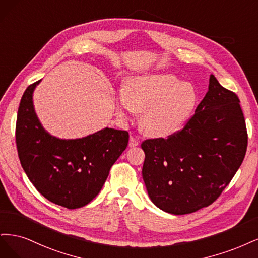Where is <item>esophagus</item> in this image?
Segmentation results:
<instances>
[{
  "mask_svg": "<svg viewBox=\"0 0 258 258\" xmlns=\"http://www.w3.org/2000/svg\"><path fill=\"white\" fill-rule=\"evenodd\" d=\"M139 145V140L137 138H135L134 136H130V143H128V146L131 148H134V147H137Z\"/></svg>",
  "mask_w": 258,
  "mask_h": 258,
  "instance_id": "obj_1",
  "label": "esophagus"
}]
</instances>
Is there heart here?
I'll return each instance as SVG.
<instances>
[{
    "mask_svg": "<svg viewBox=\"0 0 258 258\" xmlns=\"http://www.w3.org/2000/svg\"><path fill=\"white\" fill-rule=\"evenodd\" d=\"M196 99L194 87L174 75L145 74L126 81L115 98V110L122 119L143 112L140 127L147 135L168 137L183 126Z\"/></svg>",
    "mask_w": 258,
    "mask_h": 258,
    "instance_id": "b5f03b06",
    "label": "heart"
}]
</instances>
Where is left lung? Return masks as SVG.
I'll return each mask as SVG.
<instances>
[{"instance_id":"left-lung-1","label":"left lung","mask_w":258,"mask_h":258,"mask_svg":"<svg viewBox=\"0 0 258 258\" xmlns=\"http://www.w3.org/2000/svg\"><path fill=\"white\" fill-rule=\"evenodd\" d=\"M246 147L239 98L211 75L209 90L183 128L141 144L149 197L160 209L176 215L208 207L234 178Z\"/></svg>"}]
</instances>
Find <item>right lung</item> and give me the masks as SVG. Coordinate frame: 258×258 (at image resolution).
Returning a JSON list of instances; mask_svg holds the SVG:
<instances>
[{"label":"right lung","mask_w":258,"mask_h":258,"mask_svg":"<svg viewBox=\"0 0 258 258\" xmlns=\"http://www.w3.org/2000/svg\"><path fill=\"white\" fill-rule=\"evenodd\" d=\"M39 81L21 97L16 122V145L24 172L48 201L77 209L102 189L111 166L125 150L128 133L104 128L78 139H59L44 130L32 95Z\"/></svg>","instance_id":"right-lung-1"}]
</instances>
